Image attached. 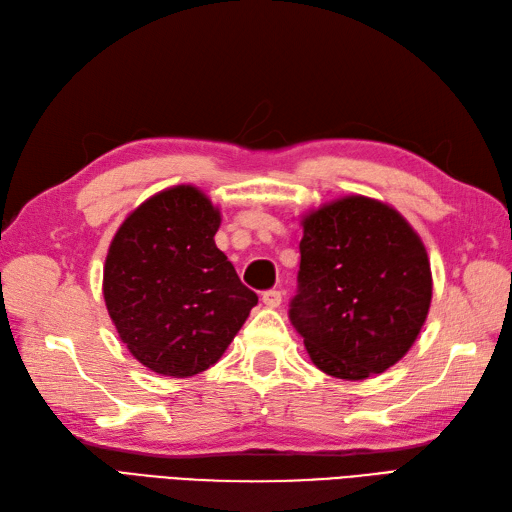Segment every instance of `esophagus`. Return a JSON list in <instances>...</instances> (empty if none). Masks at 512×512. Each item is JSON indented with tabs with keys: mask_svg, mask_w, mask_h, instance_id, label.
Masks as SVG:
<instances>
[{
	"mask_svg": "<svg viewBox=\"0 0 512 512\" xmlns=\"http://www.w3.org/2000/svg\"><path fill=\"white\" fill-rule=\"evenodd\" d=\"M262 303H265L267 307H280L282 292L280 290H265L262 292Z\"/></svg>",
	"mask_w": 512,
	"mask_h": 512,
	"instance_id": "obj_1",
	"label": "esophagus"
}]
</instances>
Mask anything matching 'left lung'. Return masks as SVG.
Instances as JSON below:
<instances>
[{"label": "left lung", "instance_id": "1", "mask_svg": "<svg viewBox=\"0 0 512 512\" xmlns=\"http://www.w3.org/2000/svg\"><path fill=\"white\" fill-rule=\"evenodd\" d=\"M290 320L312 363L339 380L382 374L421 333L431 269L418 232L391 205L344 196L303 215Z\"/></svg>", "mask_w": 512, "mask_h": 512}]
</instances>
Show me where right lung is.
<instances>
[{"label": "right lung", "mask_w": 512, "mask_h": 512, "mask_svg": "<svg viewBox=\"0 0 512 512\" xmlns=\"http://www.w3.org/2000/svg\"><path fill=\"white\" fill-rule=\"evenodd\" d=\"M222 222L203 190L175 185L138 205L108 245L102 292L121 342L160 376L220 361L256 292L215 245Z\"/></svg>", "instance_id": "add662e5"}]
</instances>
